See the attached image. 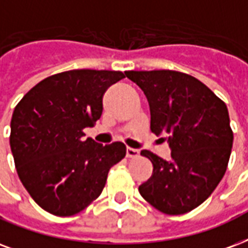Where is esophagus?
<instances>
[{
  "instance_id": "esophagus-1",
  "label": "esophagus",
  "mask_w": 248,
  "mask_h": 248,
  "mask_svg": "<svg viewBox=\"0 0 248 248\" xmlns=\"http://www.w3.org/2000/svg\"><path fill=\"white\" fill-rule=\"evenodd\" d=\"M138 155H139V149L130 148V147L126 148V156H127V157H137Z\"/></svg>"
}]
</instances>
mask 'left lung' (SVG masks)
Masks as SVG:
<instances>
[{"label":"left lung","mask_w":248,"mask_h":248,"mask_svg":"<svg viewBox=\"0 0 248 248\" xmlns=\"http://www.w3.org/2000/svg\"><path fill=\"white\" fill-rule=\"evenodd\" d=\"M148 100L151 131L165 135L171 157L141 151L154 165L139 186L149 204L166 215H183L208 199L224 177L233 147L229 111L196 78L171 70L126 71ZM164 139V138H161Z\"/></svg>","instance_id":"1"}]
</instances>
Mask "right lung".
<instances>
[{
	"label": "right lung",
	"instance_id": "1",
	"mask_svg": "<svg viewBox=\"0 0 248 248\" xmlns=\"http://www.w3.org/2000/svg\"><path fill=\"white\" fill-rule=\"evenodd\" d=\"M121 71L70 70L37 83L11 117L15 168L32 199L56 216H73L97 199L111 166L126 156L121 141L83 139L103 113L105 91Z\"/></svg>",
	"mask_w": 248,
	"mask_h": 248
}]
</instances>
